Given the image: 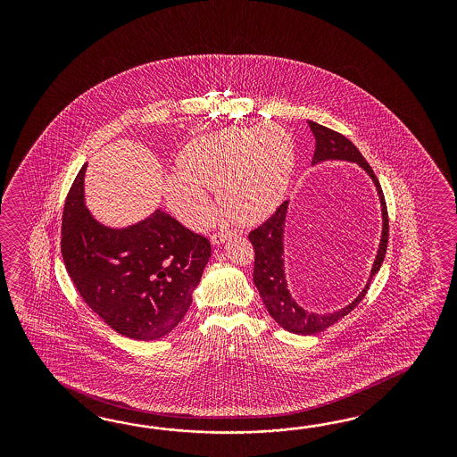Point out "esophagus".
<instances>
[{
	"mask_svg": "<svg viewBox=\"0 0 457 457\" xmlns=\"http://www.w3.org/2000/svg\"><path fill=\"white\" fill-rule=\"evenodd\" d=\"M237 235V231H218V233H214V235L211 236V241L214 243V245H221V243H224L229 236H236Z\"/></svg>",
	"mask_w": 457,
	"mask_h": 457,
	"instance_id": "obj_1",
	"label": "esophagus"
}]
</instances>
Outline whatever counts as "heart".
Listing matches in <instances>:
<instances>
[{
    "instance_id": "b5f03b06",
    "label": "heart",
    "mask_w": 457,
    "mask_h": 457,
    "mask_svg": "<svg viewBox=\"0 0 457 457\" xmlns=\"http://www.w3.org/2000/svg\"><path fill=\"white\" fill-rule=\"evenodd\" d=\"M295 164L293 138L279 125L222 129L180 153V172L164 180L167 204L186 224L206 228L216 216L211 189L236 221H262L285 197Z\"/></svg>"
}]
</instances>
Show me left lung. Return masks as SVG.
I'll list each match as a JSON object with an SVG mask.
<instances>
[{
	"instance_id": "obj_1",
	"label": "left lung",
	"mask_w": 457,
	"mask_h": 457,
	"mask_svg": "<svg viewBox=\"0 0 457 457\" xmlns=\"http://www.w3.org/2000/svg\"><path fill=\"white\" fill-rule=\"evenodd\" d=\"M308 125L315 136V154H313V164L323 162V161H348L357 162L370 178L374 180L380 206H382V237L378 251L375 256L374 266L370 271V278L365 285V288L360 291L359 296L345 308L337 310L333 313H313L306 312L300 304L291 298L287 279H285V262H283V231H285V220L288 211V201H285L279 208L273 212L271 218L253 229L249 233V241L254 248V271H253V281L260 291V296L263 300L264 306L271 319H275L279 327L285 330L296 335H315L323 332L325 328L332 327L335 321L344 319L357 304L363 300L367 290L370 287V281L375 273L380 270L386 258L388 243V214L386 197L382 193L380 182L369 166V162L363 159L359 149L342 134L335 132L328 127L317 124L308 120Z\"/></svg>"
}]
</instances>
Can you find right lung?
I'll list each match as a JSON object with an SVG mask.
<instances>
[{
    "label": "right lung",
    "mask_w": 457,
    "mask_h": 457,
    "mask_svg": "<svg viewBox=\"0 0 457 457\" xmlns=\"http://www.w3.org/2000/svg\"><path fill=\"white\" fill-rule=\"evenodd\" d=\"M83 172L70 187L62 256L83 302L115 332L155 340L178 327L211 256L208 237L157 209L124 229L96 221L83 204Z\"/></svg>",
    "instance_id": "add662e5"
}]
</instances>
